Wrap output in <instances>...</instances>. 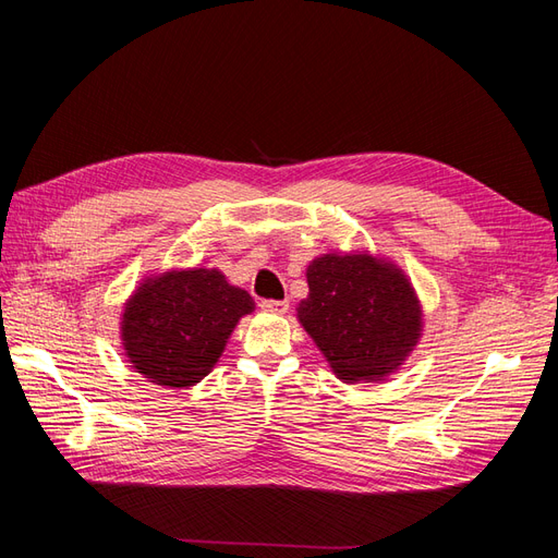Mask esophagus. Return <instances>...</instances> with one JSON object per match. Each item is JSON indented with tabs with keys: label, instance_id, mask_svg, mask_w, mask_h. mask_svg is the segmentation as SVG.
<instances>
[{
	"label": "esophagus",
	"instance_id": "34e87169",
	"mask_svg": "<svg viewBox=\"0 0 558 558\" xmlns=\"http://www.w3.org/2000/svg\"><path fill=\"white\" fill-rule=\"evenodd\" d=\"M260 310L281 316V314L289 312V302H286V300H263L260 302Z\"/></svg>",
	"mask_w": 558,
	"mask_h": 558
}]
</instances>
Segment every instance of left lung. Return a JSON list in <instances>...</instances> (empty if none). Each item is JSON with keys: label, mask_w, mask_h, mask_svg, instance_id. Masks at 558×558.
I'll return each instance as SVG.
<instances>
[{"label": "left lung", "mask_w": 558, "mask_h": 558, "mask_svg": "<svg viewBox=\"0 0 558 558\" xmlns=\"http://www.w3.org/2000/svg\"><path fill=\"white\" fill-rule=\"evenodd\" d=\"M298 320L344 384L381 381L408 361L424 312L408 275L369 251L324 253L307 265Z\"/></svg>", "instance_id": "1"}]
</instances>
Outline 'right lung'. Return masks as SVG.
I'll use <instances>...</instances> for the list:
<instances>
[{
  "label": "right lung",
  "instance_id": "add662e5",
  "mask_svg": "<svg viewBox=\"0 0 558 558\" xmlns=\"http://www.w3.org/2000/svg\"><path fill=\"white\" fill-rule=\"evenodd\" d=\"M253 310L251 295L216 267L150 275L123 307V351L150 384L189 388L211 373L234 326Z\"/></svg>",
  "mask_w": 558,
  "mask_h": 558
}]
</instances>
